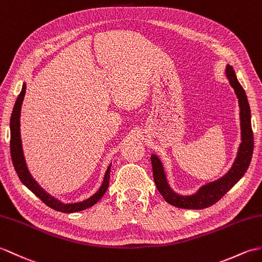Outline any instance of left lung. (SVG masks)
<instances>
[{
  "mask_svg": "<svg viewBox=\"0 0 262 262\" xmlns=\"http://www.w3.org/2000/svg\"><path fill=\"white\" fill-rule=\"evenodd\" d=\"M226 74L231 87L234 89V93L239 99L241 125V144L239 146L235 161L229 169V172L219 180L201 186L198 192L192 194V195H181V194L174 192L167 183L163 164L159 156H156L155 154H151L150 156L151 166H153V176L157 190H159L167 203L176 206V208L201 210L213 205L238 183L247 172L249 165H250L253 153V133L251 128L250 106H249L246 91L242 88L238 79H236L232 67L229 64L227 66Z\"/></svg>",
  "mask_w": 262,
  "mask_h": 262,
  "instance_id": "1",
  "label": "left lung"
}]
</instances>
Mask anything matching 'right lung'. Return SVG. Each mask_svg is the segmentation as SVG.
I'll return each mask as SVG.
<instances>
[{"instance_id": "right-lung-1", "label": "right lung", "mask_w": 262, "mask_h": 262, "mask_svg": "<svg viewBox=\"0 0 262 262\" xmlns=\"http://www.w3.org/2000/svg\"><path fill=\"white\" fill-rule=\"evenodd\" d=\"M26 89H27V84L24 82L21 93L15 101V105L13 107V112H12L11 120H10L11 157H12V162H13V166L15 168L16 174L19 175V179L21 180L22 183L26 185L32 193H34L35 195L42 201V202L47 204L49 208L59 212H63V213H72V212L83 211L90 208V206H93L94 204L98 202L107 191L108 185H109V175H111L112 164L107 168L105 176H103L102 184L99 187V190L97 191L94 195L88 198L87 200H83V201H80V202H76V203H63L61 201H59L58 199L47 193L43 188L39 185L38 182L32 178V175L30 174L27 163H26V159H24V155H23L22 141H21V134H20V116H21V106L24 99V95H26Z\"/></svg>"}]
</instances>
